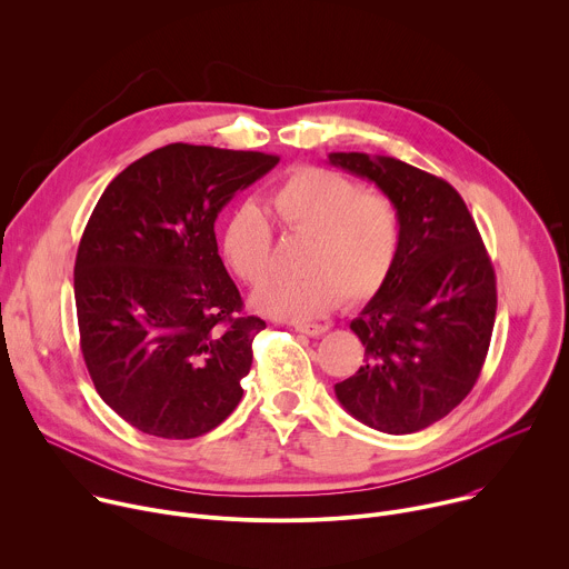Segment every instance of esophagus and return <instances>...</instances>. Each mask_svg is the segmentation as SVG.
<instances>
[{
	"label": "esophagus",
	"mask_w": 569,
	"mask_h": 569,
	"mask_svg": "<svg viewBox=\"0 0 569 569\" xmlns=\"http://www.w3.org/2000/svg\"><path fill=\"white\" fill-rule=\"evenodd\" d=\"M295 331H299L303 336H310V338H317V336L329 331V323H295Z\"/></svg>",
	"instance_id": "esophagus-1"
}]
</instances>
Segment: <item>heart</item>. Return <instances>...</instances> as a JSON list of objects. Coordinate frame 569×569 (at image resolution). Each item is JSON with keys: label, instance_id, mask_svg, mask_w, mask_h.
Listing matches in <instances>:
<instances>
[{"label": "heart", "instance_id": "b5f03b06", "mask_svg": "<svg viewBox=\"0 0 569 569\" xmlns=\"http://www.w3.org/2000/svg\"><path fill=\"white\" fill-rule=\"evenodd\" d=\"M270 207L288 233L308 238L301 279H270L250 299L261 315L310 321L338 301L362 303L389 279L400 248V213L385 193L317 167L288 173L270 196ZM227 266L246 283L270 270L272 231L259 207H236L220 236Z\"/></svg>", "mask_w": 569, "mask_h": 569}]
</instances>
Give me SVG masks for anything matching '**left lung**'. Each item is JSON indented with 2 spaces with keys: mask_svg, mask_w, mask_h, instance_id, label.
<instances>
[{
  "mask_svg": "<svg viewBox=\"0 0 569 569\" xmlns=\"http://www.w3.org/2000/svg\"><path fill=\"white\" fill-rule=\"evenodd\" d=\"M333 167L373 182L400 213V248L385 286L351 321L367 356L336 385L360 423L412 435L472 389L491 345L496 272L461 196L396 157L331 152Z\"/></svg>",
  "mask_w": 569,
  "mask_h": 569,
  "instance_id": "left-lung-1",
  "label": "left lung"
}]
</instances>
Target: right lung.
<instances>
[{"label":"right lung","instance_id":"right-lung-1","mask_svg":"<svg viewBox=\"0 0 569 569\" xmlns=\"http://www.w3.org/2000/svg\"><path fill=\"white\" fill-rule=\"evenodd\" d=\"M277 164L254 150L169 143L97 202L73 266L80 349L99 396L132 428L196 439L238 405L266 321L238 315L213 224Z\"/></svg>","mask_w":569,"mask_h":569}]
</instances>
